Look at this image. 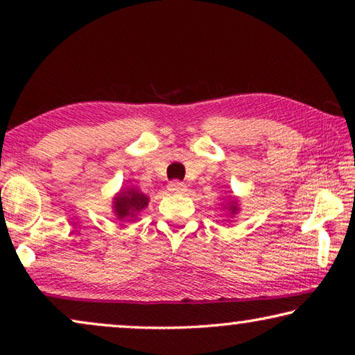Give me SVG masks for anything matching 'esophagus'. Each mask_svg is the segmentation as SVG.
Listing matches in <instances>:
<instances>
[{"label":"esophagus","mask_w":355,"mask_h":355,"mask_svg":"<svg viewBox=\"0 0 355 355\" xmlns=\"http://www.w3.org/2000/svg\"><path fill=\"white\" fill-rule=\"evenodd\" d=\"M167 191L173 192V194H183V192L186 191V184L180 183V182H171L169 184H167Z\"/></svg>","instance_id":"34e87169"}]
</instances>
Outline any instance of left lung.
Segmentation results:
<instances>
[{
	"label": "left lung",
	"mask_w": 355,
	"mask_h": 355,
	"mask_svg": "<svg viewBox=\"0 0 355 355\" xmlns=\"http://www.w3.org/2000/svg\"><path fill=\"white\" fill-rule=\"evenodd\" d=\"M222 211L225 213L227 218H233V216H236L239 213V200L236 199V197H232L228 196L225 202L222 203Z\"/></svg>",
	"instance_id": "8db88e82"
}]
</instances>
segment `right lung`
Returning a JSON list of instances; mask_svg holds the SVG:
<instances>
[{"label":"right lung","instance_id":"obj_1","mask_svg":"<svg viewBox=\"0 0 355 355\" xmlns=\"http://www.w3.org/2000/svg\"><path fill=\"white\" fill-rule=\"evenodd\" d=\"M148 196L137 188H122L112 197V213L120 222H135L148 205Z\"/></svg>","mask_w":355,"mask_h":355}]
</instances>
